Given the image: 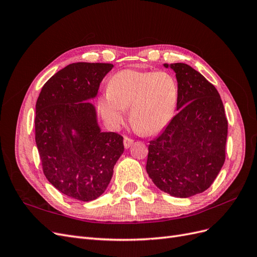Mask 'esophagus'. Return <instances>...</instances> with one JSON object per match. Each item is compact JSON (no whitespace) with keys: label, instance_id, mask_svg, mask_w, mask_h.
<instances>
[{"label":"esophagus","instance_id":"esophagus-1","mask_svg":"<svg viewBox=\"0 0 257 257\" xmlns=\"http://www.w3.org/2000/svg\"><path fill=\"white\" fill-rule=\"evenodd\" d=\"M133 143H134V141L132 138H130V137H127V136H124V147L126 148H130L132 145H133Z\"/></svg>","mask_w":257,"mask_h":257}]
</instances>
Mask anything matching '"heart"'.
I'll return each mask as SVG.
<instances>
[{"instance_id":"b5f03b06","label":"heart","mask_w":257,"mask_h":257,"mask_svg":"<svg viewBox=\"0 0 257 257\" xmlns=\"http://www.w3.org/2000/svg\"><path fill=\"white\" fill-rule=\"evenodd\" d=\"M179 88L175 77L164 71L123 69L108 83V92L99 98L98 108L106 122L118 127L125 119V109L134 127L144 134H157L175 115Z\"/></svg>"}]
</instances>
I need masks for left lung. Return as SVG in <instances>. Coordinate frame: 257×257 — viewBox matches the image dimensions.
I'll return each instance as SVG.
<instances>
[{"instance_id": "1", "label": "left lung", "mask_w": 257, "mask_h": 257, "mask_svg": "<svg viewBox=\"0 0 257 257\" xmlns=\"http://www.w3.org/2000/svg\"><path fill=\"white\" fill-rule=\"evenodd\" d=\"M170 67L178 81V112L150 141L146 169L160 190L186 198L209 189L220 173L226 158L227 119L211 82L188 64Z\"/></svg>"}]
</instances>
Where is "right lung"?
<instances>
[{"label":"right lung","mask_w":257,"mask_h":257,"mask_svg":"<svg viewBox=\"0 0 257 257\" xmlns=\"http://www.w3.org/2000/svg\"><path fill=\"white\" fill-rule=\"evenodd\" d=\"M112 67L69 64L44 84L36 102L35 142L44 175L61 193L81 201L94 200L105 192L124 150L123 137L100 132L94 107L83 102L97 94Z\"/></svg>","instance_id":"add662e5"}]
</instances>
